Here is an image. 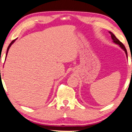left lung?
<instances>
[{
	"label": "left lung",
	"mask_w": 132,
	"mask_h": 132,
	"mask_svg": "<svg viewBox=\"0 0 132 132\" xmlns=\"http://www.w3.org/2000/svg\"><path fill=\"white\" fill-rule=\"evenodd\" d=\"M109 33H110V34L111 35V39H113V43H114L115 44H118L119 45V46L121 47V48L122 49H123L124 50V51H125V53H126V56H127V50H126V47H125V46H124V45L122 44V43L121 41H119V39H118L116 37V36H115V35L114 34H113V33H111V31H109Z\"/></svg>",
	"instance_id": "left-lung-1"
}]
</instances>
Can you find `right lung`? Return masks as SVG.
<instances>
[{"instance_id": "obj_1", "label": "right lung", "mask_w": 132, "mask_h": 132, "mask_svg": "<svg viewBox=\"0 0 132 132\" xmlns=\"http://www.w3.org/2000/svg\"><path fill=\"white\" fill-rule=\"evenodd\" d=\"M16 39H14V40H13L12 41H11V43H10V45L9 46H8V48H7V51H6V55H7V54H8V50H9V49H10V46H11V45H12L13 44V43L15 41H16Z\"/></svg>"}]
</instances>
